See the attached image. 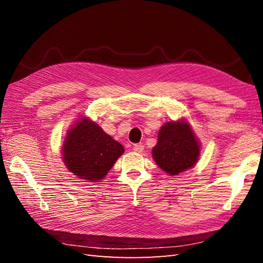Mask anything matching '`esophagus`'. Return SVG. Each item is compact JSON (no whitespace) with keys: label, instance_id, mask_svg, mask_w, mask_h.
Here are the masks:
<instances>
[{"label":"esophagus","instance_id":"1","mask_svg":"<svg viewBox=\"0 0 263 263\" xmlns=\"http://www.w3.org/2000/svg\"><path fill=\"white\" fill-rule=\"evenodd\" d=\"M133 152L138 153V154L142 153L143 152V146H142V144H139V143L135 144V146H133Z\"/></svg>","mask_w":263,"mask_h":263}]
</instances>
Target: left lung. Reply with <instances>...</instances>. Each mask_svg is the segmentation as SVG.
Returning <instances> with one entry per match:
<instances>
[{
    "mask_svg": "<svg viewBox=\"0 0 263 263\" xmlns=\"http://www.w3.org/2000/svg\"><path fill=\"white\" fill-rule=\"evenodd\" d=\"M201 144L185 119L167 122L160 127L153 158L171 176L191 170L200 157Z\"/></svg>",
    "mask_w": 263,
    "mask_h": 263,
    "instance_id": "left-lung-1",
    "label": "left lung"
}]
</instances>
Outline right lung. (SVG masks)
<instances>
[{
    "mask_svg": "<svg viewBox=\"0 0 263 263\" xmlns=\"http://www.w3.org/2000/svg\"><path fill=\"white\" fill-rule=\"evenodd\" d=\"M123 153L122 144L87 116L78 117L69 127L62 146V159L68 171L91 183L106 177Z\"/></svg>",
    "mask_w": 263,
    "mask_h": 263,
    "instance_id": "obj_1",
    "label": "right lung"
}]
</instances>
